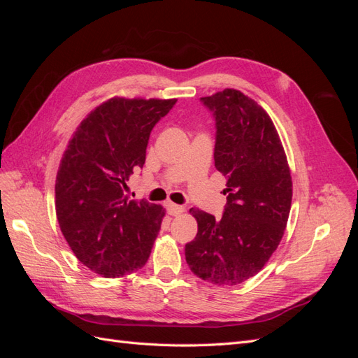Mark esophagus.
I'll use <instances>...</instances> for the list:
<instances>
[{"label": "esophagus", "mask_w": 358, "mask_h": 358, "mask_svg": "<svg viewBox=\"0 0 358 358\" xmlns=\"http://www.w3.org/2000/svg\"><path fill=\"white\" fill-rule=\"evenodd\" d=\"M166 208H167L169 215H171V216H178V215L185 212V208H183V206H179V204H175V203H167Z\"/></svg>", "instance_id": "34e87169"}]
</instances>
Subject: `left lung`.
I'll list each match as a JSON object with an SVG mask.
<instances>
[{
    "label": "left lung",
    "mask_w": 358,
    "mask_h": 358,
    "mask_svg": "<svg viewBox=\"0 0 358 358\" xmlns=\"http://www.w3.org/2000/svg\"><path fill=\"white\" fill-rule=\"evenodd\" d=\"M200 100L215 117V167L227 178L229 196L221 220L189 209L199 231L185 245V258L203 280L237 285L264 267L282 239L292 199L291 173L262 106L237 90Z\"/></svg>",
    "instance_id": "8db88e82"
}]
</instances>
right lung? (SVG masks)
<instances>
[{
  "label": "right lung",
  "mask_w": 358,
  "mask_h": 358,
  "mask_svg": "<svg viewBox=\"0 0 358 358\" xmlns=\"http://www.w3.org/2000/svg\"><path fill=\"white\" fill-rule=\"evenodd\" d=\"M176 99H113L86 116L62 155L55 210L79 262L103 278L142 268L161 229L164 209L129 200L127 180L142 169L150 131Z\"/></svg>",
  "instance_id": "add662e5"
}]
</instances>
